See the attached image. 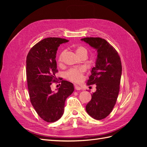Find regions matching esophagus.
Instances as JSON below:
<instances>
[{
    "mask_svg": "<svg viewBox=\"0 0 147 147\" xmlns=\"http://www.w3.org/2000/svg\"><path fill=\"white\" fill-rule=\"evenodd\" d=\"M75 89L77 90H82V88L78 86V85H75Z\"/></svg>",
    "mask_w": 147,
    "mask_h": 147,
    "instance_id": "1",
    "label": "esophagus"
}]
</instances>
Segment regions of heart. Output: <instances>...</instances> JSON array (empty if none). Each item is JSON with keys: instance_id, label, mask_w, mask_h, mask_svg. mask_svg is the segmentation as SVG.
I'll use <instances>...</instances> for the list:
<instances>
[{"instance_id": "obj_1", "label": "heart", "mask_w": 147, "mask_h": 147, "mask_svg": "<svg viewBox=\"0 0 147 147\" xmlns=\"http://www.w3.org/2000/svg\"><path fill=\"white\" fill-rule=\"evenodd\" d=\"M77 55L80 57L82 55L86 54L87 55V50L85 47L83 46H78L76 48ZM65 55V50L62 51L57 57V62L59 64L63 63L64 57ZM84 72V69L83 67L80 68H72L69 69L68 71H67L65 74V77L69 80L74 82L78 83L80 82L83 79V74Z\"/></svg>"}]
</instances>
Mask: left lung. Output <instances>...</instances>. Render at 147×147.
I'll return each instance as SVG.
<instances>
[{"instance_id":"left-lung-1","label":"left lung","mask_w":147,"mask_h":147,"mask_svg":"<svg viewBox=\"0 0 147 147\" xmlns=\"http://www.w3.org/2000/svg\"><path fill=\"white\" fill-rule=\"evenodd\" d=\"M81 40L95 48L97 53L96 65L86 83L89 86L95 84L96 91L91 94L86 110L92 118L100 120L108 116L116 104L122 72L121 59L117 50L105 39L86 37Z\"/></svg>"}]
</instances>
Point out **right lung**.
Here are the masks:
<instances>
[{
    "mask_svg": "<svg viewBox=\"0 0 147 147\" xmlns=\"http://www.w3.org/2000/svg\"><path fill=\"white\" fill-rule=\"evenodd\" d=\"M64 38L48 37L30 49L26 58V76L30 102L38 116L48 123L63 116L65 101L74 91V84L63 80L56 92L51 89L57 72L56 55Z\"/></svg>",
    "mask_w": 147,
    "mask_h": 147,
    "instance_id": "right-lung-1",
    "label": "right lung"
}]
</instances>
